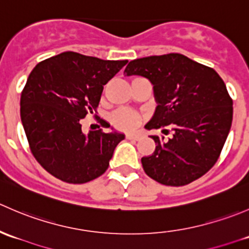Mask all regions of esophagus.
Returning a JSON list of instances; mask_svg holds the SVG:
<instances>
[{
    "label": "esophagus",
    "instance_id": "34e87169",
    "mask_svg": "<svg viewBox=\"0 0 249 249\" xmlns=\"http://www.w3.org/2000/svg\"><path fill=\"white\" fill-rule=\"evenodd\" d=\"M141 137H142V134H140V132H129V134H126V139L127 140H140Z\"/></svg>",
    "mask_w": 249,
    "mask_h": 249
}]
</instances>
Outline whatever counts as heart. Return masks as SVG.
I'll use <instances>...</instances> for the list:
<instances>
[{"instance_id": "heart-1", "label": "heart", "mask_w": 249, "mask_h": 249, "mask_svg": "<svg viewBox=\"0 0 249 249\" xmlns=\"http://www.w3.org/2000/svg\"><path fill=\"white\" fill-rule=\"evenodd\" d=\"M139 113L130 108H119L110 115V122L120 130H130L140 124Z\"/></svg>"}]
</instances>
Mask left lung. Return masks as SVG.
Here are the masks:
<instances>
[{
  "mask_svg": "<svg viewBox=\"0 0 249 249\" xmlns=\"http://www.w3.org/2000/svg\"><path fill=\"white\" fill-rule=\"evenodd\" d=\"M124 74L153 84L158 106L145 129L173 130L169 140L152 136L157 145L141 159L144 172L161 184L180 187L210 171L232 122V100L219 74L177 53L132 60Z\"/></svg>",
  "mask_w": 249,
  "mask_h": 249,
  "instance_id": "8db88e82",
  "label": "left lung"
}]
</instances>
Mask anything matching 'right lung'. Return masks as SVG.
<instances>
[{"label": "right lung", "mask_w": 249, "mask_h": 249, "mask_svg": "<svg viewBox=\"0 0 249 249\" xmlns=\"http://www.w3.org/2000/svg\"><path fill=\"white\" fill-rule=\"evenodd\" d=\"M126 62L65 52L32 70L20 97V118L31 153L50 175L82 184L108 169L125 135L101 129L85 135L80 119L96 112L104 85Z\"/></svg>", "instance_id": "1"}]
</instances>
